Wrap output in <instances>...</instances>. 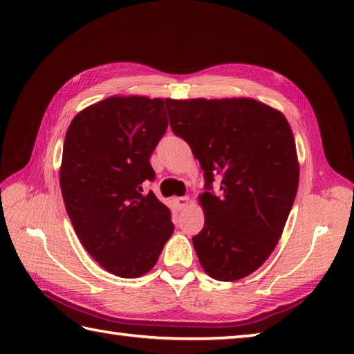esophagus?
<instances>
[{
	"label": "esophagus",
	"instance_id": "esophagus-1",
	"mask_svg": "<svg viewBox=\"0 0 354 354\" xmlns=\"http://www.w3.org/2000/svg\"><path fill=\"white\" fill-rule=\"evenodd\" d=\"M175 204L178 208H184L187 204H189V196H181L175 199Z\"/></svg>",
	"mask_w": 354,
	"mask_h": 354
}]
</instances>
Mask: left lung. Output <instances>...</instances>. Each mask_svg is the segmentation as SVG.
<instances>
[{"instance_id": "left-lung-1", "label": "left lung", "mask_w": 354, "mask_h": 354, "mask_svg": "<svg viewBox=\"0 0 354 354\" xmlns=\"http://www.w3.org/2000/svg\"><path fill=\"white\" fill-rule=\"evenodd\" d=\"M171 131L204 170V228L193 237L201 266L219 281L257 270L278 243L297 196L295 140L280 111L254 99H167ZM223 176L221 192L211 184Z\"/></svg>"}]
</instances>
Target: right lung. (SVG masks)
Instances as JSON below:
<instances>
[{"label":"right lung","mask_w":354,"mask_h":354,"mask_svg":"<svg viewBox=\"0 0 354 354\" xmlns=\"http://www.w3.org/2000/svg\"><path fill=\"white\" fill-rule=\"evenodd\" d=\"M165 104L112 95L80 111L65 135L59 178L66 213L89 255L122 278L149 272L175 230L170 209L142 192L169 126Z\"/></svg>","instance_id":"1"}]
</instances>
